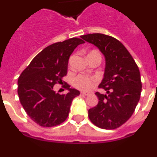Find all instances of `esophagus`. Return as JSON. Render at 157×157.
Here are the masks:
<instances>
[{"label": "esophagus", "mask_w": 157, "mask_h": 157, "mask_svg": "<svg viewBox=\"0 0 157 157\" xmlns=\"http://www.w3.org/2000/svg\"><path fill=\"white\" fill-rule=\"evenodd\" d=\"M81 94L86 95V96H87V95L90 94V92H88V91H82L81 92Z\"/></svg>", "instance_id": "34e87169"}]
</instances>
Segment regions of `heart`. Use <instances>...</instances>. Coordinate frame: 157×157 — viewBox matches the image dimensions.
I'll use <instances>...</instances> for the list:
<instances>
[{
  "mask_svg": "<svg viewBox=\"0 0 157 157\" xmlns=\"http://www.w3.org/2000/svg\"><path fill=\"white\" fill-rule=\"evenodd\" d=\"M95 82H96V80L94 77L80 75L77 76L74 80V85L80 90H87L91 89L94 86Z\"/></svg>",
  "mask_w": 157,
  "mask_h": 157,
  "instance_id": "b5f03b06",
  "label": "heart"
}]
</instances>
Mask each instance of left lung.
I'll return each mask as SVG.
<instances>
[{
	"instance_id": "obj_1",
	"label": "left lung",
	"mask_w": 157,
	"mask_h": 157,
	"mask_svg": "<svg viewBox=\"0 0 157 157\" xmlns=\"http://www.w3.org/2000/svg\"><path fill=\"white\" fill-rule=\"evenodd\" d=\"M98 48L105 58L104 77L98 87L105 94L96 92L98 104L88 110L90 120L104 129H115L132 115L140 98L142 83L138 66L118 39L100 33L82 36Z\"/></svg>"
}]
</instances>
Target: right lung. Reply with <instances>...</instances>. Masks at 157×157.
<instances>
[{"label":"right lung","instance_id":"obj_1","mask_svg":"<svg viewBox=\"0 0 157 157\" xmlns=\"http://www.w3.org/2000/svg\"><path fill=\"white\" fill-rule=\"evenodd\" d=\"M84 43L78 38L49 45L41 51L21 74L17 94L25 111L38 125L52 127L68 117L70 105L80 91L67 84V94L56 93L53 86L60 83L67 74L70 55L77 45Z\"/></svg>","mask_w":157,"mask_h":157}]
</instances>
